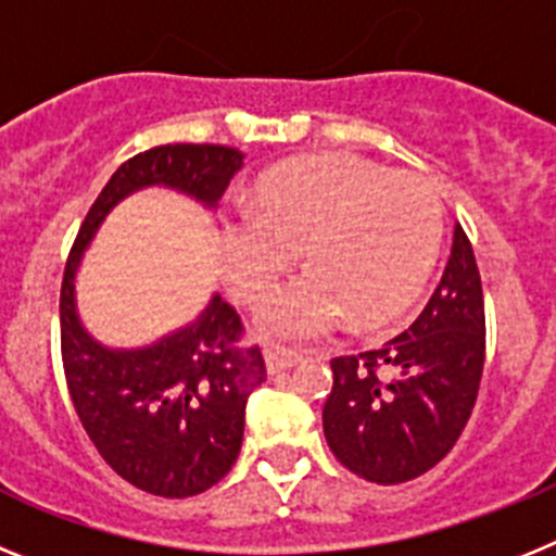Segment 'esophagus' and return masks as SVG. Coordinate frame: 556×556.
Returning a JSON list of instances; mask_svg holds the SVG:
<instances>
[{"label":"esophagus","mask_w":556,"mask_h":556,"mask_svg":"<svg viewBox=\"0 0 556 556\" xmlns=\"http://www.w3.org/2000/svg\"><path fill=\"white\" fill-rule=\"evenodd\" d=\"M299 361H302V355L293 350H285V346H268V350H265V366H268L271 375L291 369V366H296Z\"/></svg>","instance_id":"34e87169"}]
</instances>
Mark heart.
I'll use <instances>...</instances> for the list:
<instances>
[{
    "mask_svg": "<svg viewBox=\"0 0 556 556\" xmlns=\"http://www.w3.org/2000/svg\"><path fill=\"white\" fill-rule=\"evenodd\" d=\"M445 210L422 173L386 170L355 153H318L265 173L245 215L224 229L231 291L257 305L305 245L311 274L274 293L257 325L268 338L311 341L352 316L389 325L437 263Z\"/></svg>",
    "mask_w": 556,
    "mask_h": 556,
    "instance_id": "b5f03b06",
    "label": "heart"
}]
</instances>
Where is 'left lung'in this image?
Here are the masks:
<instances>
[{
	"mask_svg": "<svg viewBox=\"0 0 556 556\" xmlns=\"http://www.w3.org/2000/svg\"><path fill=\"white\" fill-rule=\"evenodd\" d=\"M484 330L479 265L456 224L445 274L417 321L380 350L330 361L321 419L338 462L375 484H403L439 465L479 397Z\"/></svg>",
	"mask_w": 556,
	"mask_h": 556,
	"instance_id": "8db88e82",
	"label": "left lung"
}]
</instances>
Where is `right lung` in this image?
Here are the masks:
<instances>
[{"instance_id": "right-lung-1", "label": "right lung", "mask_w": 556, "mask_h": 556, "mask_svg": "<svg viewBox=\"0 0 556 556\" xmlns=\"http://www.w3.org/2000/svg\"><path fill=\"white\" fill-rule=\"evenodd\" d=\"M243 153L226 144H159L123 162L91 204L61 282V358L75 412L111 470L162 498H190L218 484L243 442L245 403L265 380L260 346L215 293L181 330L139 350H109L77 318L75 274L94 231L125 195L170 187L218 204Z\"/></svg>"}]
</instances>
